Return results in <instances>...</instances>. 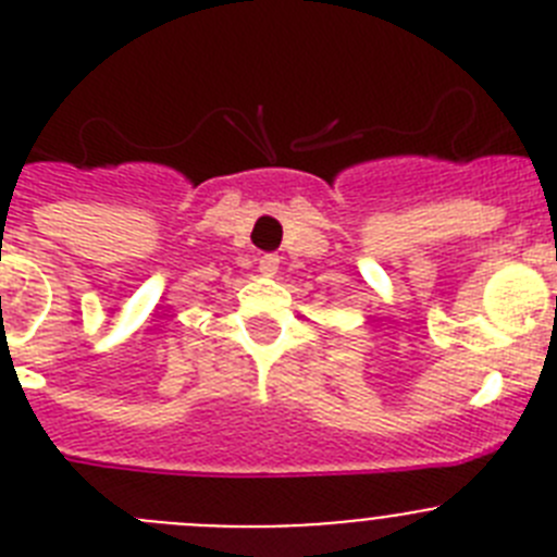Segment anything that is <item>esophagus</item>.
I'll use <instances>...</instances> for the list:
<instances>
[{
    "label": "esophagus",
    "mask_w": 557,
    "mask_h": 557,
    "mask_svg": "<svg viewBox=\"0 0 557 557\" xmlns=\"http://www.w3.org/2000/svg\"><path fill=\"white\" fill-rule=\"evenodd\" d=\"M259 273L268 275V278H273V275L278 273V256L264 253L262 259H259Z\"/></svg>",
    "instance_id": "obj_1"
}]
</instances>
